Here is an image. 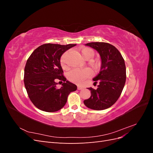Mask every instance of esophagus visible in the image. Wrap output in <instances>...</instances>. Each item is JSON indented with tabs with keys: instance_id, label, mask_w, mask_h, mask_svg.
Returning <instances> with one entry per match:
<instances>
[{
	"instance_id": "34e87169",
	"label": "esophagus",
	"mask_w": 153,
	"mask_h": 153,
	"mask_svg": "<svg viewBox=\"0 0 153 153\" xmlns=\"http://www.w3.org/2000/svg\"><path fill=\"white\" fill-rule=\"evenodd\" d=\"M83 87H82V86H80V85H78L77 86V89H78V90H82V89H83Z\"/></svg>"
}]
</instances>
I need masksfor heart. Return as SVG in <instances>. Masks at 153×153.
<instances>
[{"mask_svg": "<svg viewBox=\"0 0 153 153\" xmlns=\"http://www.w3.org/2000/svg\"><path fill=\"white\" fill-rule=\"evenodd\" d=\"M82 55L84 58L86 60L91 59L94 56V51L90 48H84L82 50ZM67 53H64L60 59L61 65L63 68H66V58ZM92 66L94 68H98L99 67L100 64L98 62H92L91 63ZM91 75V71L89 69H77L74 68L69 71L67 73V77L69 81L73 83H75L76 84H81L85 79L89 77Z\"/></svg>", "mask_w": 153, "mask_h": 153, "instance_id": "obj_1", "label": "heart"}]
</instances>
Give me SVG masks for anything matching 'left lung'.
I'll use <instances>...</instances> for the list:
<instances>
[{"instance_id": "obj_1", "label": "left lung", "mask_w": 153, "mask_h": 153, "mask_svg": "<svg viewBox=\"0 0 153 153\" xmlns=\"http://www.w3.org/2000/svg\"><path fill=\"white\" fill-rule=\"evenodd\" d=\"M85 45L98 51L101 66L99 74L93 78L95 84L98 81L100 84L97 89L88 88L91 95L84 103L92 110H105L116 102L123 90L126 78L124 60L119 51L108 43L92 42Z\"/></svg>"}]
</instances>
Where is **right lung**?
I'll return each instance as SVG.
<instances>
[{
  "instance_id": "1",
  "label": "right lung",
  "mask_w": 153,
  "mask_h": 153,
  "mask_svg": "<svg viewBox=\"0 0 153 153\" xmlns=\"http://www.w3.org/2000/svg\"><path fill=\"white\" fill-rule=\"evenodd\" d=\"M75 44L61 45L47 43L39 46L27 59L24 69V84L32 103L41 110L54 112L67 102L71 92L77 87L66 80L60 62L61 55ZM63 81L58 89L56 80Z\"/></svg>"
}]
</instances>
